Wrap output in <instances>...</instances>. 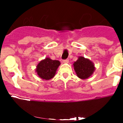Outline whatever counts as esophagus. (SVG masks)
Returning a JSON list of instances; mask_svg holds the SVG:
<instances>
[{"label": "esophagus", "mask_w": 123, "mask_h": 123, "mask_svg": "<svg viewBox=\"0 0 123 123\" xmlns=\"http://www.w3.org/2000/svg\"><path fill=\"white\" fill-rule=\"evenodd\" d=\"M68 61H69V59H64V60L62 61V62L63 63H67V62H68Z\"/></svg>", "instance_id": "esophagus-1"}]
</instances>
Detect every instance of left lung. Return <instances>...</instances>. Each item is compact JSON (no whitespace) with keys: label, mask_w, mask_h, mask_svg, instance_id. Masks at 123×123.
<instances>
[{"label":"left lung","mask_w":123,"mask_h":123,"mask_svg":"<svg viewBox=\"0 0 123 123\" xmlns=\"http://www.w3.org/2000/svg\"><path fill=\"white\" fill-rule=\"evenodd\" d=\"M73 65L77 75L81 79L89 78L95 71L93 63L89 59H86L82 56L79 57Z\"/></svg>","instance_id":"left-lung-1"}]
</instances>
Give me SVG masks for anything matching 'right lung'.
<instances>
[{
	"mask_svg": "<svg viewBox=\"0 0 123 123\" xmlns=\"http://www.w3.org/2000/svg\"><path fill=\"white\" fill-rule=\"evenodd\" d=\"M60 65V62L58 60H52L49 58L41 61L37 66L36 71L38 76L42 79L50 80L55 75L56 71Z\"/></svg>",
	"mask_w": 123,
	"mask_h": 123,
	"instance_id": "right-lung-1",
	"label": "right lung"
}]
</instances>
